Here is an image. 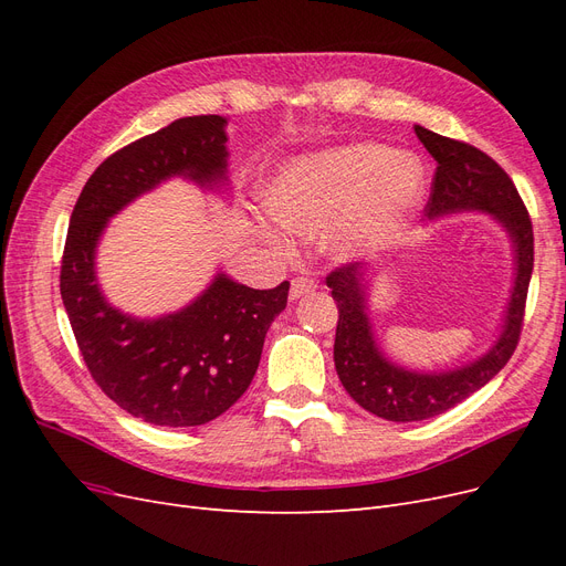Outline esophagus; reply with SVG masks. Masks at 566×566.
<instances>
[{
    "mask_svg": "<svg viewBox=\"0 0 566 566\" xmlns=\"http://www.w3.org/2000/svg\"><path fill=\"white\" fill-rule=\"evenodd\" d=\"M316 281L314 279H306V276H297L290 283V300H300L304 295H312L316 290Z\"/></svg>",
    "mask_w": 566,
    "mask_h": 566,
    "instance_id": "obj_1",
    "label": "esophagus"
}]
</instances>
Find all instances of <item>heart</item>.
<instances>
[{"label":"heart","mask_w":566,"mask_h":566,"mask_svg":"<svg viewBox=\"0 0 566 566\" xmlns=\"http://www.w3.org/2000/svg\"><path fill=\"white\" fill-rule=\"evenodd\" d=\"M422 188V165L394 156L382 144H349L283 165L264 188V205L281 227L314 233L333 221L331 248L342 256L378 250L413 208ZM271 243L279 231L262 224Z\"/></svg>","instance_id":"1"}]
</instances>
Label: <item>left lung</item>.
Instances as JSON below:
<instances>
[{"mask_svg": "<svg viewBox=\"0 0 566 566\" xmlns=\"http://www.w3.org/2000/svg\"><path fill=\"white\" fill-rule=\"evenodd\" d=\"M416 134L437 160L432 193L424 205L427 217L458 210L493 214L515 243L517 279L503 335L489 354L449 373H413L389 364L375 345L366 314V269L361 264H342L325 276L339 310L333 352L339 382L368 413L394 422L434 418L499 375L517 349L534 269V227L505 169L484 150L465 142L449 139L420 125H416Z\"/></svg>", "mask_w": 566, "mask_h": 566, "instance_id": "8db88e82", "label": "left lung"}]
</instances>
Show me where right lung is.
I'll return each instance as SVG.
<instances>
[{"instance_id":"add662e5","label":"right lung","mask_w":566,"mask_h":566,"mask_svg":"<svg viewBox=\"0 0 566 566\" xmlns=\"http://www.w3.org/2000/svg\"><path fill=\"white\" fill-rule=\"evenodd\" d=\"M224 117L175 119L119 148L84 184L61 260V297L94 382L129 416L160 427H196L229 410L250 387L269 325L290 283L254 290L219 273L179 314L139 321L113 310L94 273L108 217L160 181L184 175L202 186L224 179Z\"/></svg>"}]
</instances>
